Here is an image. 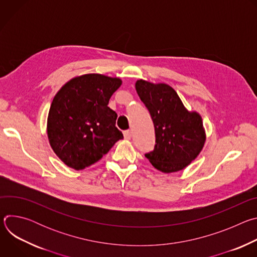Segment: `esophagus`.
I'll return each instance as SVG.
<instances>
[{"label":"esophagus","mask_w":257,"mask_h":257,"mask_svg":"<svg viewBox=\"0 0 257 257\" xmlns=\"http://www.w3.org/2000/svg\"><path fill=\"white\" fill-rule=\"evenodd\" d=\"M124 137H125V139H131L132 138V131L131 130H126V131H124Z\"/></svg>","instance_id":"esophagus-1"}]
</instances>
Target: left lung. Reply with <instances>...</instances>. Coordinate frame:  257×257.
I'll list each match as a JSON object with an SVG mask.
<instances>
[{"label":"left lung","instance_id":"left-lung-1","mask_svg":"<svg viewBox=\"0 0 257 257\" xmlns=\"http://www.w3.org/2000/svg\"><path fill=\"white\" fill-rule=\"evenodd\" d=\"M137 94L154 122L156 144L145 154L152 165L173 173L187 167L201 152L205 141L201 117L188 112L177 92L168 84L145 80L135 83Z\"/></svg>","mask_w":257,"mask_h":257}]
</instances>
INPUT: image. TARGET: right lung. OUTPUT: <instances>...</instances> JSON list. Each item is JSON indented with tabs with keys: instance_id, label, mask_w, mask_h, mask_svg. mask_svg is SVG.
<instances>
[{
	"instance_id": "add662e5",
	"label": "right lung",
	"mask_w": 257,
	"mask_h": 257,
	"mask_svg": "<svg viewBox=\"0 0 257 257\" xmlns=\"http://www.w3.org/2000/svg\"><path fill=\"white\" fill-rule=\"evenodd\" d=\"M122 80L86 74L67 82L55 95L48 136L55 154L70 168L82 170L100 160L123 138L118 115L107 106Z\"/></svg>"
}]
</instances>
